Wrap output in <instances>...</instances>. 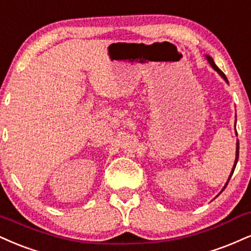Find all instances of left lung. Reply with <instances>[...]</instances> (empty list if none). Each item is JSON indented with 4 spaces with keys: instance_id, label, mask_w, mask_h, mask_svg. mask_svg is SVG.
I'll return each mask as SVG.
<instances>
[{
    "instance_id": "1",
    "label": "left lung",
    "mask_w": 251,
    "mask_h": 251,
    "mask_svg": "<svg viewBox=\"0 0 251 251\" xmlns=\"http://www.w3.org/2000/svg\"><path fill=\"white\" fill-rule=\"evenodd\" d=\"M207 59H208V62H209V63H210V65H212V66H213V69H214V70H216L217 72H219V74H220V75H221V76H222L223 78H225V79H226V81H228V80H227V77H226V76H225V74H223V72H222L221 70H220V69H219V68H217V66L215 65V63H214V60L212 59V57L207 56ZM238 149H240V144H238V141H237V150H236V160H235V165H234V168H232V172H231L230 176H229V179H228V182H229V180H230V177H231V175H232V173H234V171H235V167H236V164H237V160H238ZM227 185H228V183H227ZM227 185H226V187H227ZM226 187H225V188H226Z\"/></svg>"
}]
</instances>
